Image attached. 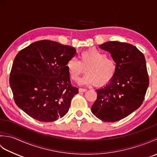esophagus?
<instances>
[{"label":"esophagus","instance_id":"34e87169","mask_svg":"<svg viewBox=\"0 0 157 157\" xmlns=\"http://www.w3.org/2000/svg\"><path fill=\"white\" fill-rule=\"evenodd\" d=\"M87 91V90L85 88H79V92H85Z\"/></svg>","mask_w":157,"mask_h":157}]
</instances>
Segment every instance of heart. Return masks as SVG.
I'll return each instance as SVG.
<instances>
[{
    "mask_svg": "<svg viewBox=\"0 0 157 157\" xmlns=\"http://www.w3.org/2000/svg\"><path fill=\"white\" fill-rule=\"evenodd\" d=\"M65 68L70 78L77 81L86 69V74L80 79V85L96 84L102 86L107 84L115 76L117 63L105 52L90 48L79 54V61L71 58L67 62Z\"/></svg>",
    "mask_w": 157,
    "mask_h": 157,
    "instance_id": "obj_1",
    "label": "heart"
}]
</instances>
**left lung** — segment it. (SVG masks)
Here are the masks:
<instances>
[{"label":"left lung","mask_w":157,"mask_h":157,"mask_svg":"<svg viewBox=\"0 0 157 157\" xmlns=\"http://www.w3.org/2000/svg\"><path fill=\"white\" fill-rule=\"evenodd\" d=\"M98 46L110 52L117 71L109 84L96 90L97 99L91 111L101 121H117L138 109L144 101L149 85L145 57L128 43L109 41Z\"/></svg>","instance_id":"obj_1"}]
</instances>
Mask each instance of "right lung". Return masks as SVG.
<instances>
[{"mask_svg": "<svg viewBox=\"0 0 157 157\" xmlns=\"http://www.w3.org/2000/svg\"><path fill=\"white\" fill-rule=\"evenodd\" d=\"M75 48L51 40L32 43L18 52L9 83L19 108L38 121L52 122L67 114L78 88L65 68Z\"/></svg>", "mask_w": 157, "mask_h": 157, "instance_id": "obj_1", "label": "right lung"}]
</instances>
